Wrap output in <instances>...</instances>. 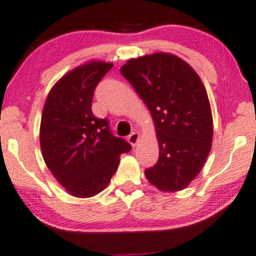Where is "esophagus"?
Returning a JSON list of instances; mask_svg holds the SVG:
<instances>
[{
	"label": "esophagus",
	"instance_id": "obj_1",
	"mask_svg": "<svg viewBox=\"0 0 256 256\" xmlns=\"http://www.w3.org/2000/svg\"><path fill=\"white\" fill-rule=\"evenodd\" d=\"M139 139H140V134H139L138 132H133V133H131V134L128 136V142L131 144L133 147L136 146V144H138Z\"/></svg>",
	"mask_w": 256,
	"mask_h": 256
}]
</instances>
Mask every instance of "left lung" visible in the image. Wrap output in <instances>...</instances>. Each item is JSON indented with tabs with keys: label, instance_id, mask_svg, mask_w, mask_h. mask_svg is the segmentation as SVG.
Returning a JSON list of instances; mask_svg holds the SVG:
<instances>
[{
	"label": "left lung",
	"instance_id": "left-lung-1",
	"mask_svg": "<svg viewBox=\"0 0 256 256\" xmlns=\"http://www.w3.org/2000/svg\"><path fill=\"white\" fill-rule=\"evenodd\" d=\"M120 73L133 86L152 114L159 160L145 170L160 192L186 188L200 174L214 136L211 106L194 68L170 53L130 59Z\"/></svg>",
	"mask_w": 256,
	"mask_h": 256
}]
</instances>
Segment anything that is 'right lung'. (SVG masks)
<instances>
[{
  "mask_svg": "<svg viewBox=\"0 0 256 256\" xmlns=\"http://www.w3.org/2000/svg\"><path fill=\"white\" fill-rule=\"evenodd\" d=\"M112 64L88 61L53 86L46 97L40 122V148L56 181L72 196L88 198L109 184L120 156L131 150L114 136L109 122L94 116L95 88Z\"/></svg>",
  "mask_w": 256,
  "mask_h": 256,
  "instance_id": "1",
  "label": "right lung"
}]
</instances>
